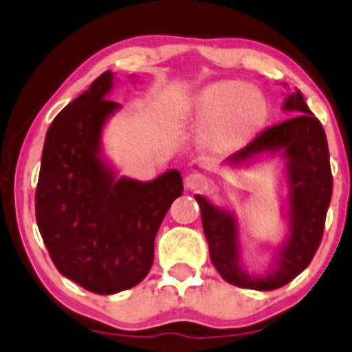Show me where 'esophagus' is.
<instances>
[{
	"label": "esophagus",
	"mask_w": 352,
	"mask_h": 352,
	"mask_svg": "<svg viewBox=\"0 0 352 352\" xmlns=\"http://www.w3.org/2000/svg\"><path fill=\"white\" fill-rule=\"evenodd\" d=\"M210 183V179L201 173H191L184 177V184H186L188 190H205Z\"/></svg>",
	"instance_id": "obj_1"
}]
</instances>
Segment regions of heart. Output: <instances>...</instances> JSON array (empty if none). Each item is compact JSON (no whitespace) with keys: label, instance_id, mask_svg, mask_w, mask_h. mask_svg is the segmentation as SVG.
Segmentation results:
<instances>
[{"label":"heart","instance_id":"obj_1","mask_svg":"<svg viewBox=\"0 0 352 352\" xmlns=\"http://www.w3.org/2000/svg\"><path fill=\"white\" fill-rule=\"evenodd\" d=\"M267 119V100L241 82H217L199 96L196 122L221 147L245 144L265 126Z\"/></svg>","mask_w":352,"mask_h":352}]
</instances>
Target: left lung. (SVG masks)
Returning <instances> with one entry per match:
<instances>
[{
    "label": "left lung",
    "instance_id": "obj_1",
    "mask_svg": "<svg viewBox=\"0 0 352 352\" xmlns=\"http://www.w3.org/2000/svg\"><path fill=\"white\" fill-rule=\"evenodd\" d=\"M283 109L296 112V116L268 127L228 160L240 162L255 154L278 149H283L289 160L290 235L282 248L277 270L263 278H253L245 274L238 263L235 218L218 210L203 196H196L201 208L203 232L210 247L211 262L226 282L241 289L275 290L292 282L312 262L324 235L332 196L326 132L298 90L287 97Z\"/></svg>",
    "mask_w": 352,
    "mask_h": 352
}]
</instances>
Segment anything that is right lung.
Returning <instances> with one entry per match:
<instances>
[{"mask_svg": "<svg viewBox=\"0 0 352 352\" xmlns=\"http://www.w3.org/2000/svg\"><path fill=\"white\" fill-rule=\"evenodd\" d=\"M104 72L48 127L35 192L43 243L56 270L100 296L132 289L153 267L154 238L183 177L168 171L149 183L120 177L99 157L100 131L119 109L105 99Z\"/></svg>", "mask_w": 352, "mask_h": 352, "instance_id": "right-lung-1", "label": "right lung"}]
</instances>
